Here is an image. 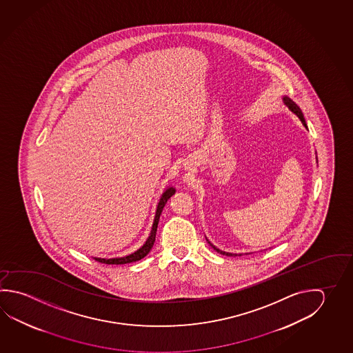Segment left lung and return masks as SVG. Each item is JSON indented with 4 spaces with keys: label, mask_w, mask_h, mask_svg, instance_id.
I'll return each instance as SVG.
<instances>
[{
    "label": "left lung",
    "mask_w": 353,
    "mask_h": 353,
    "mask_svg": "<svg viewBox=\"0 0 353 353\" xmlns=\"http://www.w3.org/2000/svg\"><path fill=\"white\" fill-rule=\"evenodd\" d=\"M282 101H283V103H285V105L288 107V108L292 112V113H295L296 116L299 117L300 118V121H301L302 124L305 125V128H307V124H306V121H305V118H303V114H302L301 109H300V107L296 104L292 99H290L289 97H283L282 98ZM316 159H317V157H316ZM208 240V239H206ZM208 243L210 244V246H212V249L215 251H218V252H220V254H223V255H226V256H236L237 254H231V252H225V251L219 250L218 248L216 246H214V245L208 240ZM240 256H241V254H239Z\"/></svg>",
    "instance_id": "8db88e82"
}]
</instances>
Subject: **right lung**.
<instances>
[{"label": "right lung", "mask_w": 353, "mask_h": 353, "mask_svg": "<svg viewBox=\"0 0 353 353\" xmlns=\"http://www.w3.org/2000/svg\"><path fill=\"white\" fill-rule=\"evenodd\" d=\"M175 194V188L169 186L167 188L164 192L161 194V200L157 205V210H155V216H154L153 225H152V230L148 236L147 241L141 246L138 250L129 254L127 256L123 257H112V259H103V257H93L97 261L103 263H108V265H123V263H134V261H139L143 257L147 256L149 251L152 250L153 248L154 241H155V234H157V229H158V223H159V218H161L163 208L167 204L168 200L170 199V196Z\"/></svg>", "instance_id": "obj_1"}]
</instances>
